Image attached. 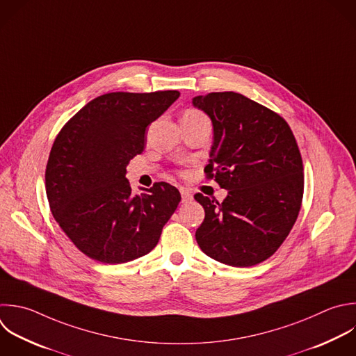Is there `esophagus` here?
<instances>
[{
  "instance_id": "esophagus-1",
  "label": "esophagus",
  "mask_w": 356,
  "mask_h": 356,
  "mask_svg": "<svg viewBox=\"0 0 356 356\" xmlns=\"http://www.w3.org/2000/svg\"><path fill=\"white\" fill-rule=\"evenodd\" d=\"M181 196H182V203H189L193 199V195L188 189H181Z\"/></svg>"
}]
</instances>
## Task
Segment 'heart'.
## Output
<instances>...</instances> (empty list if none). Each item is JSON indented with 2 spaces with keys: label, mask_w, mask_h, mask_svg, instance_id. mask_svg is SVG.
Segmentation results:
<instances>
[{
  "label": "heart",
  "mask_w": 356,
  "mask_h": 356,
  "mask_svg": "<svg viewBox=\"0 0 356 356\" xmlns=\"http://www.w3.org/2000/svg\"><path fill=\"white\" fill-rule=\"evenodd\" d=\"M184 115H188V117H199V115H203L200 111L197 110H188L184 113Z\"/></svg>",
  "instance_id": "obj_1"
}]
</instances>
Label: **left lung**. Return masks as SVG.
Segmentation results:
<instances>
[{
    "instance_id": "1",
    "label": "left lung",
    "mask_w": 356,
    "mask_h": 356,
    "mask_svg": "<svg viewBox=\"0 0 356 356\" xmlns=\"http://www.w3.org/2000/svg\"><path fill=\"white\" fill-rule=\"evenodd\" d=\"M192 104L213 124L204 171L228 192L222 203L195 195L206 213L197 245L232 267L261 263L285 241L300 210L303 165L293 134L282 117L235 92L196 96Z\"/></svg>"
}]
</instances>
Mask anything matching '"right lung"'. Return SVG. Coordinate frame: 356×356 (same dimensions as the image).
I'll list each match as a JSON object with an SVG mask.
<instances>
[{
	"instance_id": "1",
	"label": "right lung",
	"mask_w": 356,
	"mask_h": 356,
	"mask_svg": "<svg viewBox=\"0 0 356 356\" xmlns=\"http://www.w3.org/2000/svg\"><path fill=\"white\" fill-rule=\"evenodd\" d=\"M179 97L177 90L107 93L89 102L61 129L46 168L51 213L90 259L120 264L159 242L181 195L167 182L132 193L127 165L145 149L146 128Z\"/></svg>"
}]
</instances>
